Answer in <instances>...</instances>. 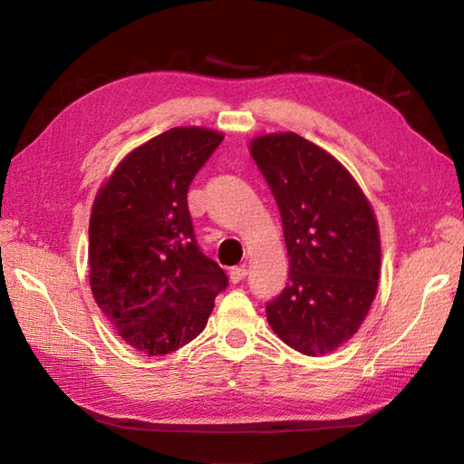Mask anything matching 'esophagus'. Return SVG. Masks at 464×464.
<instances>
[{
	"label": "esophagus",
	"instance_id": "esophagus-1",
	"mask_svg": "<svg viewBox=\"0 0 464 464\" xmlns=\"http://www.w3.org/2000/svg\"><path fill=\"white\" fill-rule=\"evenodd\" d=\"M246 276H248V270H246V266H236V267H232V270H230V280H232V284L242 282Z\"/></svg>",
	"mask_w": 464,
	"mask_h": 464
}]
</instances>
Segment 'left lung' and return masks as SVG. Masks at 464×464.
<instances>
[{
  "label": "left lung",
  "mask_w": 464,
  "mask_h": 464,
  "mask_svg": "<svg viewBox=\"0 0 464 464\" xmlns=\"http://www.w3.org/2000/svg\"><path fill=\"white\" fill-rule=\"evenodd\" d=\"M282 214L290 256L284 292L266 305L274 334L310 357L352 339L372 307L381 270L372 202L349 170L295 132L250 140Z\"/></svg>",
  "instance_id": "left-lung-1"
}]
</instances>
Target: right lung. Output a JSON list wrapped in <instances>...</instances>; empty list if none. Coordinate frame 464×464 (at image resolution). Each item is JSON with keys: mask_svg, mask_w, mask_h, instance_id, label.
<instances>
[{"mask_svg": "<svg viewBox=\"0 0 464 464\" xmlns=\"http://www.w3.org/2000/svg\"><path fill=\"white\" fill-rule=\"evenodd\" d=\"M224 140L174 127L132 149L101 184L89 220L92 297L127 345L147 355L197 337L228 277L194 240L187 192Z\"/></svg>", "mask_w": 464, "mask_h": 464, "instance_id": "right-lung-1", "label": "right lung"}]
</instances>
